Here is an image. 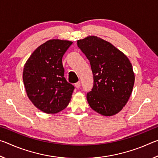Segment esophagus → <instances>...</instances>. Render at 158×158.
<instances>
[{
    "mask_svg": "<svg viewBox=\"0 0 158 158\" xmlns=\"http://www.w3.org/2000/svg\"><path fill=\"white\" fill-rule=\"evenodd\" d=\"M74 85H75V87L77 88V89H79L80 86H81V82H80V81L77 82Z\"/></svg>",
    "mask_w": 158,
    "mask_h": 158,
    "instance_id": "obj_1",
    "label": "esophagus"
}]
</instances>
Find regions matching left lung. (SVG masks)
I'll return each mask as SVG.
<instances>
[{"mask_svg":"<svg viewBox=\"0 0 158 158\" xmlns=\"http://www.w3.org/2000/svg\"><path fill=\"white\" fill-rule=\"evenodd\" d=\"M77 45L89 60L93 74V87L86 95L90 106L105 116L118 113L135 84L130 61L113 44L97 36L79 40Z\"/></svg>","mask_w":158,"mask_h":158,"instance_id":"1","label":"left lung"}]
</instances>
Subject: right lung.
Segmentation results:
<instances>
[{
	"label": "right lung",
	"instance_id": "1",
	"mask_svg": "<svg viewBox=\"0 0 158 158\" xmlns=\"http://www.w3.org/2000/svg\"><path fill=\"white\" fill-rule=\"evenodd\" d=\"M73 42L50 40L34 51L24 65L23 81L28 98L40 110L55 114L67 107L74 86L64 77L62 58Z\"/></svg>",
	"mask_w": 158,
	"mask_h": 158
}]
</instances>
